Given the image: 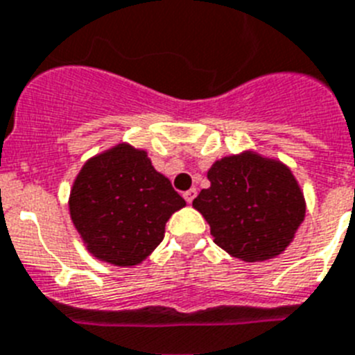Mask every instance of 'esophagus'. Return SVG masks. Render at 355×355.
<instances>
[{"mask_svg": "<svg viewBox=\"0 0 355 355\" xmlns=\"http://www.w3.org/2000/svg\"><path fill=\"white\" fill-rule=\"evenodd\" d=\"M195 196H196V189H195V187H191V189H187V191L184 193V198H186L187 204H191V202L195 200Z\"/></svg>", "mask_w": 355, "mask_h": 355, "instance_id": "1", "label": "esophagus"}]
</instances>
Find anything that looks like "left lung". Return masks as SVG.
<instances>
[{"label": "left lung", "instance_id": "1", "mask_svg": "<svg viewBox=\"0 0 355 355\" xmlns=\"http://www.w3.org/2000/svg\"><path fill=\"white\" fill-rule=\"evenodd\" d=\"M207 178L211 186L193 207L209 223L216 245L247 263L272 260L291 245L306 202L287 164L245 150L214 160Z\"/></svg>", "mask_w": 355, "mask_h": 355}]
</instances>
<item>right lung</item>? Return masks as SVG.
<instances>
[{
    "label": "right lung",
    "instance_id": "obj_1",
    "mask_svg": "<svg viewBox=\"0 0 355 355\" xmlns=\"http://www.w3.org/2000/svg\"><path fill=\"white\" fill-rule=\"evenodd\" d=\"M186 200L153 168L148 151L119 142L83 164L68 209L92 256L115 267H135L164 240L166 222Z\"/></svg>",
    "mask_w": 355,
    "mask_h": 355
}]
</instances>
